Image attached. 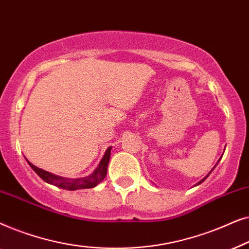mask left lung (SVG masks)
Returning a JSON list of instances; mask_svg holds the SVG:
<instances>
[{
    "mask_svg": "<svg viewBox=\"0 0 249 249\" xmlns=\"http://www.w3.org/2000/svg\"><path fill=\"white\" fill-rule=\"evenodd\" d=\"M219 161H220V160H219ZM219 161H217V163H219ZM215 165H217V164H215ZM214 168H215V166H214ZM212 170H213V169H212ZM211 172H212V171H211ZM211 172H210V173H211ZM210 173H209V175H207V176L205 177V178H204V179H202V180H200V181H199V182H197V183H196V185H199V183H202V182L204 181V180H205V179L207 178V177H209V176H210Z\"/></svg>",
    "mask_w": 249,
    "mask_h": 249,
    "instance_id": "left-lung-1",
    "label": "left lung"
}]
</instances>
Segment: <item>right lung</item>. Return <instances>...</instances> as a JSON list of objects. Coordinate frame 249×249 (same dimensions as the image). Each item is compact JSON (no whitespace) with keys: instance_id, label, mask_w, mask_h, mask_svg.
Wrapping results in <instances>:
<instances>
[{"instance_id":"1","label":"right lung","mask_w":249,"mask_h":249,"mask_svg":"<svg viewBox=\"0 0 249 249\" xmlns=\"http://www.w3.org/2000/svg\"><path fill=\"white\" fill-rule=\"evenodd\" d=\"M110 158H111V147H108L107 149V152H105L103 159H102V161L100 162V164H98L97 169L95 170L90 176L85 177V178H79V179H67V178H63V177L52 175V173L47 172L45 170L37 168V166L32 164L29 161L27 162H28L30 168H32L45 182L51 183V185H54L62 189L78 190V189L94 188L95 186H97L98 183L105 178V176H107V164H108V161H110Z\"/></svg>"}]
</instances>
